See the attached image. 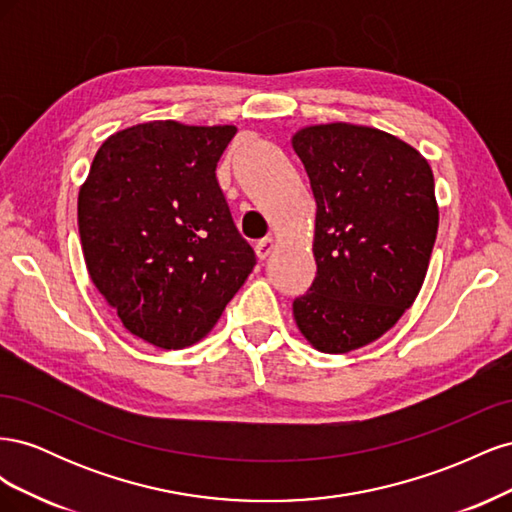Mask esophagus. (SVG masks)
Masks as SVG:
<instances>
[{
  "label": "esophagus",
  "mask_w": 512,
  "mask_h": 512,
  "mask_svg": "<svg viewBox=\"0 0 512 512\" xmlns=\"http://www.w3.org/2000/svg\"><path fill=\"white\" fill-rule=\"evenodd\" d=\"M273 247H275V241H273L271 237L260 239V241L256 243V256H258L260 260H265V258L273 252Z\"/></svg>",
  "instance_id": "obj_1"
}]
</instances>
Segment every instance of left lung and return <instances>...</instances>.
Instances as JSON below:
<instances>
[{
  "label": "left lung",
  "instance_id": "left-lung-1",
  "mask_svg": "<svg viewBox=\"0 0 512 512\" xmlns=\"http://www.w3.org/2000/svg\"><path fill=\"white\" fill-rule=\"evenodd\" d=\"M316 198V277L292 301L320 352L376 342L414 303L438 235L427 160L397 136L322 123L292 136Z\"/></svg>",
  "mask_w": 512,
  "mask_h": 512
}]
</instances>
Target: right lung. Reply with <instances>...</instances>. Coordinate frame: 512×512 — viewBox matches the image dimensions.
Returning <instances> with one entry per match:
<instances>
[{"label": "right lung", "instance_id": "right-lung-1", "mask_svg": "<svg viewBox=\"0 0 512 512\" xmlns=\"http://www.w3.org/2000/svg\"><path fill=\"white\" fill-rule=\"evenodd\" d=\"M235 126L149 121L108 136L79 192L91 282L132 335L203 339L256 265L215 168Z\"/></svg>", "mask_w": 512, "mask_h": 512}]
</instances>
